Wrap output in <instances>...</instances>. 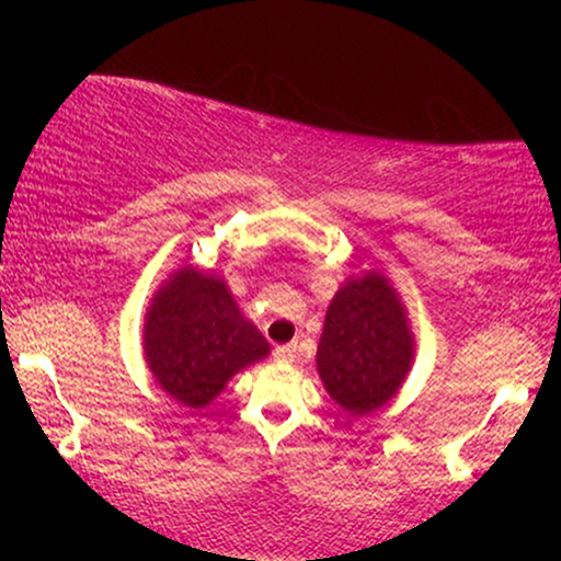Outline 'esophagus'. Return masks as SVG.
<instances>
[{
    "label": "esophagus",
    "mask_w": 561,
    "mask_h": 561,
    "mask_svg": "<svg viewBox=\"0 0 561 561\" xmlns=\"http://www.w3.org/2000/svg\"><path fill=\"white\" fill-rule=\"evenodd\" d=\"M295 351H298V345L295 343H289V345H279L274 351V358L276 362H285V364H289L295 358Z\"/></svg>",
    "instance_id": "esophagus-1"
}]
</instances>
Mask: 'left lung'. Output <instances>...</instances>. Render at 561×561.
<instances>
[{
    "label": "left lung",
    "instance_id": "left-lung-1",
    "mask_svg": "<svg viewBox=\"0 0 561 561\" xmlns=\"http://www.w3.org/2000/svg\"><path fill=\"white\" fill-rule=\"evenodd\" d=\"M414 362V334L388 276H351L327 308L317 369L332 401L351 416L382 409Z\"/></svg>",
    "mask_w": 561,
    "mask_h": 561
}]
</instances>
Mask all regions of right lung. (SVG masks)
<instances>
[{
    "mask_svg": "<svg viewBox=\"0 0 561 561\" xmlns=\"http://www.w3.org/2000/svg\"><path fill=\"white\" fill-rule=\"evenodd\" d=\"M268 356L221 276L184 266L158 289L145 317V362L173 401L205 409L244 366Z\"/></svg>",
    "mask_w": 561,
    "mask_h": 561,
    "instance_id": "add662e5",
    "label": "right lung"
}]
</instances>
